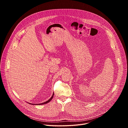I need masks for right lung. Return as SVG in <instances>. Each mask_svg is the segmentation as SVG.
<instances>
[{
    "instance_id": "1",
    "label": "right lung",
    "mask_w": 128,
    "mask_h": 128,
    "mask_svg": "<svg viewBox=\"0 0 128 128\" xmlns=\"http://www.w3.org/2000/svg\"><path fill=\"white\" fill-rule=\"evenodd\" d=\"M54 93H53L52 96L51 97V98H50V99H48V101H46V102H43V103H40V104H32V103H28L30 104H31V105H42V104H46L47 103L50 102L52 100V98H53V97H54Z\"/></svg>"
}]
</instances>
